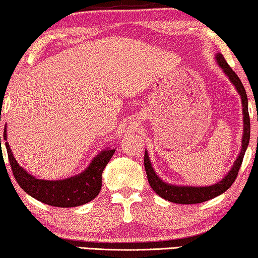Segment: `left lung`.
Instances as JSON below:
<instances>
[{
    "instance_id": "8db88e82",
    "label": "left lung",
    "mask_w": 258,
    "mask_h": 258,
    "mask_svg": "<svg viewBox=\"0 0 258 258\" xmlns=\"http://www.w3.org/2000/svg\"><path fill=\"white\" fill-rule=\"evenodd\" d=\"M216 60L218 64L225 73L226 76L229 78L232 84L235 86L237 92H239L241 97V101H242V112H243V136H242V148L239 153V157L235 160L234 165H233L232 169L229 170L227 175H226L223 180L218 182V183L213 185H209V187H191V185H173L162 181L159 176L154 172L150 161L148 151H145L144 154V166L145 172L148 175V181L151 188L156 191L160 197L165 198L166 201L172 202V203L177 204H197L203 203L205 201L212 200L217 196L221 195L225 192L231 185L233 182L235 181L237 173L242 164L243 156L245 153V150L248 148L249 140H250V118H249L248 113V98L245 90L243 88V84L241 83L240 78L232 70L228 63L225 61L223 54L218 53L216 55Z\"/></svg>"
}]
</instances>
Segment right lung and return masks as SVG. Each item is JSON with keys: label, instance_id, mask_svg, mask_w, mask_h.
Returning <instances> with one entry per match:
<instances>
[{"label": "right lung", "instance_id": "add662e5", "mask_svg": "<svg viewBox=\"0 0 258 258\" xmlns=\"http://www.w3.org/2000/svg\"><path fill=\"white\" fill-rule=\"evenodd\" d=\"M3 137L7 140V128ZM6 148L14 176L21 188L35 200L56 208L79 207L94 200L101 189L102 170L115 152V149L104 150L83 173L66 180L48 181L37 179L27 173L16 161L8 142Z\"/></svg>", "mask_w": 258, "mask_h": 258}]
</instances>
